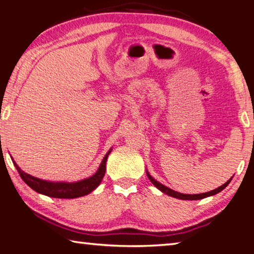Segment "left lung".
Masks as SVG:
<instances>
[{"label": "left lung", "instance_id": "left-lung-1", "mask_svg": "<svg viewBox=\"0 0 254 254\" xmlns=\"http://www.w3.org/2000/svg\"><path fill=\"white\" fill-rule=\"evenodd\" d=\"M147 176H148V178L150 179V182H151L154 186H156L159 190H161L163 194H166V195H168V196H171V197H175V198H178V199H184V200H197V199H203V198H205V197H208V196H213V195H215V194H217V192H220V191H222L223 189H224L227 185H229L230 183H231V180H232V177L231 179H229L227 180V182L224 184V185H222V186H220L218 188H216V189H214V190H210V191H207V192H203V194H195V195H188V194H182V192H178V191H175V190H173V189H170V188H168L167 186H165V185H162V184H160L159 182H157L156 179H153L152 177H151V175H150L148 171H147Z\"/></svg>", "mask_w": 254, "mask_h": 254}]
</instances>
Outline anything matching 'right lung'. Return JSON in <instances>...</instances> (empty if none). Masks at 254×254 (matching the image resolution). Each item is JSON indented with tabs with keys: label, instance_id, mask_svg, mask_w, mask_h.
<instances>
[{
	"label": "right lung",
	"instance_id": "1",
	"mask_svg": "<svg viewBox=\"0 0 254 254\" xmlns=\"http://www.w3.org/2000/svg\"><path fill=\"white\" fill-rule=\"evenodd\" d=\"M112 149L105 154L103 160L100 165V168L94 174L92 177L86 178L83 180L76 183H54V182H47V180H42L33 176L24 173L21 170L20 167L16 165L15 161H13L16 170L19 171L20 177L22 178L23 182L28 185L30 188L36 190L39 194L54 197V198H77V197L88 195L89 192L93 191L98 185L101 184L103 177L105 175L106 170V160L109 154L111 153Z\"/></svg>",
	"mask_w": 254,
	"mask_h": 254
}]
</instances>
